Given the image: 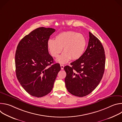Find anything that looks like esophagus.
I'll return each instance as SVG.
<instances>
[{
  "mask_svg": "<svg viewBox=\"0 0 122 122\" xmlns=\"http://www.w3.org/2000/svg\"><path fill=\"white\" fill-rule=\"evenodd\" d=\"M60 66H61V69H62V70H63V69H64V65H63L61 64V65H60Z\"/></svg>",
  "mask_w": 122,
  "mask_h": 122,
  "instance_id": "34e87169",
  "label": "esophagus"
}]
</instances>
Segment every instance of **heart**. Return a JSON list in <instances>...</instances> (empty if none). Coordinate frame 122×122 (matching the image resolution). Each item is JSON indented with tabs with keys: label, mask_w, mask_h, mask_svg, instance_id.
<instances>
[{
	"label": "heart",
	"mask_w": 122,
	"mask_h": 122,
	"mask_svg": "<svg viewBox=\"0 0 122 122\" xmlns=\"http://www.w3.org/2000/svg\"><path fill=\"white\" fill-rule=\"evenodd\" d=\"M87 45L86 38L82 34L74 31L60 33L56 36L55 41L49 40L47 48L51 56L57 57L62 51L63 54L56 59L61 64L78 60L83 55Z\"/></svg>",
	"instance_id": "obj_1"
}]
</instances>
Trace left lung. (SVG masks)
Instances as JSON below:
<instances>
[{"label":"left lung","mask_w":122,"mask_h":122,"mask_svg":"<svg viewBox=\"0 0 122 122\" xmlns=\"http://www.w3.org/2000/svg\"><path fill=\"white\" fill-rule=\"evenodd\" d=\"M88 45L82 56L64 67L67 91L83 97L91 93L100 82L105 70V55L100 41L90 32Z\"/></svg>","instance_id":"obj_1"}]
</instances>
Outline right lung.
I'll return each instance as SVG.
<instances>
[{
  "label": "right lung",
  "mask_w": 122,
  "mask_h": 122,
  "mask_svg": "<svg viewBox=\"0 0 122 122\" xmlns=\"http://www.w3.org/2000/svg\"><path fill=\"white\" fill-rule=\"evenodd\" d=\"M56 30L39 27L25 36L15 53L16 74L23 88L30 95L41 97L53 89L60 64L54 63L49 54L47 42Z\"/></svg>",
  "instance_id": "right-lung-1"
}]
</instances>
